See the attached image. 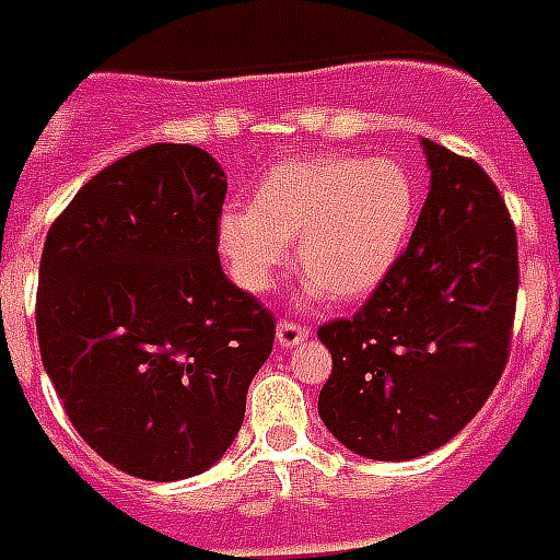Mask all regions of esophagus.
Wrapping results in <instances>:
<instances>
[{
    "mask_svg": "<svg viewBox=\"0 0 560 560\" xmlns=\"http://www.w3.org/2000/svg\"><path fill=\"white\" fill-rule=\"evenodd\" d=\"M306 336H310V327L298 325V322H289V318H283V322L277 325V342L283 345V348L301 345Z\"/></svg>",
    "mask_w": 560,
    "mask_h": 560,
    "instance_id": "34e87169",
    "label": "esophagus"
}]
</instances>
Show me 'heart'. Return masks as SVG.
Instances as JSON below:
<instances>
[{
	"instance_id": "1",
	"label": "heart",
	"mask_w": 560,
	"mask_h": 560,
	"mask_svg": "<svg viewBox=\"0 0 560 560\" xmlns=\"http://www.w3.org/2000/svg\"><path fill=\"white\" fill-rule=\"evenodd\" d=\"M413 218L416 183L401 162L318 153L268 167L250 209H226L218 233L247 292L271 289L298 242L310 295L360 301L395 268Z\"/></svg>"
}]
</instances>
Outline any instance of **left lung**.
<instances>
[{"label":"left lung","instance_id":"8db88e82","mask_svg":"<svg viewBox=\"0 0 560 560\" xmlns=\"http://www.w3.org/2000/svg\"><path fill=\"white\" fill-rule=\"evenodd\" d=\"M422 144L431 191L410 242L351 318L318 327L334 357L318 413L372 460H413L464 431L514 336L520 259L502 191L475 159Z\"/></svg>","mask_w":560,"mask_h":560}]
</instances>
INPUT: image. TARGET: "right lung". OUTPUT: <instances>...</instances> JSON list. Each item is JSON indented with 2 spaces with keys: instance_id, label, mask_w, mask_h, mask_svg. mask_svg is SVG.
Wrapping results in <instances>:
<instances>
[{
  "instance_id": "1",
  "label": "right lung",
  "mask_w": 560,
  "mask_h": 560,
  "mask_svg": "<svg viewBox=\"0 0 560 560\" xmlns=\"http://www.w3.org/2000/svg\"><path fill=\"white\" fill-rule=\"evenodd\" d=\"M224 197L206 150L150 144L91 176L46 233V375L96 455L147 481L224 455L275 345V313L218 259Z\"/></svg>"
}]
</instances>
